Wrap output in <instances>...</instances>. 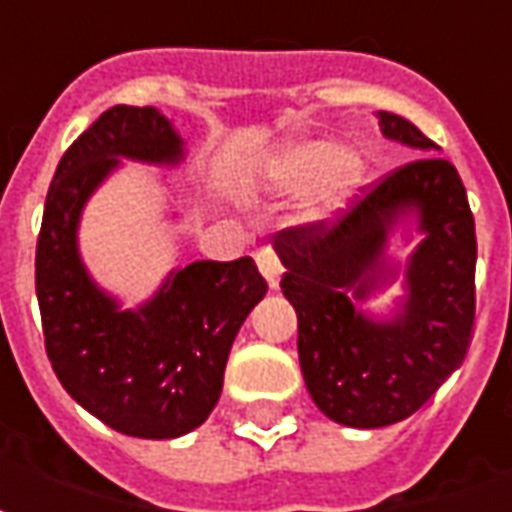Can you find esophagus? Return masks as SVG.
I'll return each mask as SVG.
<instances>
[{
	"instance_id": "obj_1",
	"label": "esophagus",
	"mask_w": 512,
	"mask_h": 512,
	"mask_svg": "<svg viewBox=\"0 0 512 512\" xmlns=\"http://www.w3.org/2000/svg\"><path fill=\"white\" fill-rule=\"evenodd\" d=\"M257 268H260V274L266 277L268 288H277L279 285V274H282V266H279V257L271 252V249H260L255 255Z\"/></svg>"
}]
</instances>
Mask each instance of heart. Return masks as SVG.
<instances>
[{
    "mask_svg": "<svg viewBox=\"0 0 512 512\" xmlns=\"http://www.w3.org/2000/svg\"><path fill=\"white\" fill-rule=\"evenodd\" d=\"M340 150L332 139L293 136L282 139L263 153L257 164V178L268 194L290 197L310 189L321 180L318 197L312 202V216H326L340 208L345 194L359 180V161L354 156H337Z\"/></svg>",
    "mask_w": 512,
    "mask_h": 512,
    "instance_id": "1",
    "label": "heart"
}]
</instances>
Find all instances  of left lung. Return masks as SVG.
<instances>
[{
	"instance_id": "8db88e82",
	"label": "left lung",
	"mask_w": 512,
	"mask_h": 512,
	"mask_svg": "<svg viewBox=\"0 0 512 512\" xmlns=\"http://www.w3.org/2000/svg\"><path fill=\"white\" fill-rule=\"evenodd\" d=\"M381 134L419 150L367 191L337 224L274 235L285 266L279 288L299 315V362L310 397L348 428L411 417L461 367L474 326L477 238L458 169L414 123L378 112ZM420 244L406 264L385 255L397 223ZM404 274L407 293L389 319L361 310Z\"/></svg>"
}]
</instances>
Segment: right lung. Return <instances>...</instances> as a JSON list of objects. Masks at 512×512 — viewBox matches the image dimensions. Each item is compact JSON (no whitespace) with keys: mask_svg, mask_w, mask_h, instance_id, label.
<instances>
[{"mask_svg":"<svg viewBox=\"0 0 512 512\" xmlns=\"http://www.w3.org/2000/svg\"><path fill=\"white\" fill-rule=\"evenodd\" d=\"M183 145L156 106H112L65 150L38 235L35 290L51 367L79 406L136 439H178L208 419L235 334L268 290L252 257L175 268L134 310L90 277L79 252L87 200L120 158L178 167Z\"/></svg>","mask_w":512,"mask_h":512,"instance_id":"add662e5","label":"right lung"}]
</instances>
